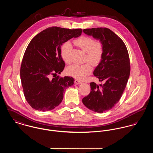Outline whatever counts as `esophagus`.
<instances>
[{
  "label": "esophagus",
  "mask_w": 153,
  "mask_h": 153,
  "mask_svg": "<svg viewBox=\"0 0 153 153\" xmlns=\"http://www.w3.org/2000/svg\"><path fill=\"white\" fill-rule=\"evenodd\" d=\"M75 83H76V84H81L82 83V82H81L79 80H78V79H75Z\"/></svg>",
  "instance_id": "esophagus-1"
}]
</instances>
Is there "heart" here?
<instances>
[{"label": "heart", "instance_id": "heart-1", "mask_svg": "<svg viewBox=\"0 0 153 153\" xmlns=\"http://www.w3.org/2000/svg\"><path fill=\"white\" fill-rule=\"evenodd\" d=\"M74 43L86 53L85 61L94 66L99 64L103 54L104 48L102 42L95 41L93 38L89 36H82L75 40ZM71 49L72 45L68 42H64L61 47V54L64 61L67 64L71 62L70 54ZM91 66L88 63L74 64L69 66L66 70L68 75L79 79L85 78L91 72Z\"/></svg>", "mask_w": 153, "mask_h": 153}]
</instances>
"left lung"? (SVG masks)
<instances>
[{"mask_svg":"<svg viewBox=\"0 0 153 153\" xmlns=\"http://www.w3.org/2000/svg\"><path fill=\"white\" fill-rule=\"evenodd\" d=\"M83 31L103 45V56L94 75L104 83L91 82V91L82 103L91 111L103 113L116 105L125 89L130 72L129 56L124 42L109 28H86Z\"/></svg>","mask_w":153,"mask_h":153,"instance_id":"8db88e82","label":"left lung"}]
</instances>
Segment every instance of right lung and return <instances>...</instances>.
<instances>
[{"label":"right lung","instance_id":"1","mask_svg":"<svg viewBox=\"0 0 153 153\" xmlns=\"http://www.w3.org/2000/svg\"><path fill=\"white\" fill-rule=\"evenodd\" d=\"M82 32L81 28L51 27L28 44L21 64L20 78L25 97L32 108L42 111L54 109L62 102L65 90L74 83L71 76H50L64 69L62 44L80 36Z\"/></svg>","mask_w":153,"mask_h":153}]
</instances>
